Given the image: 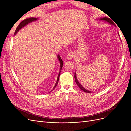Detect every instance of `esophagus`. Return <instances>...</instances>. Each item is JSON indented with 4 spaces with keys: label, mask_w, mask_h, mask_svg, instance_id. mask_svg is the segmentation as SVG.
<instances>
[{
    "label": "esophagus",
    "mask_w": 131,
    "mask_h": 131,
    "mask_svg": "<svg viewBox=\"0 0 131 131\" xmlns=\"http://www.w3.org/2000/svg\"><path fill=\"white\" fill-rule=\"evenodd\" d=\"M73 57H74L73 53L71 52V53H68V54L67 55L66 58L68 59H72L73 58Z\"/></svg>",
    "instance_id": "34e87169"
}]
</instances>
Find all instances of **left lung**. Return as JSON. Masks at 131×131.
<instances>
[{
  "mask_svg": "<svg viewBox=\"0 0 131 131\" xmlns=\"http://www.w3.org/2000/svg\"><path fill=\"white\" fill-rule=\"evenodd\" d=\"M99 19H100V20H102V21H105V22H108V23H110V24H112V25H114V26H115V23H114V22H113L110 18H108V17H103V18H100ZM118 35H119V34H118ZM74 78H75V82H76L77 85L79 86V88H80L81 90H82L83 91H84V92H86V93H92V92H91V91H89V90H88L85 89L84 88V87H83V86L80 84V83H79V82L78 80H77V76H76V73H75V75H74Z\"/></svg>",
  "mask_w": 131,
  "mask_h": 131,
  "instance_id": "obj_1",
  "label": "left lung"
}]
</instances>
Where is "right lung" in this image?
<instances>
[{"label":"right lung","mask_w":131,"mask_h":131,"mask_svg":"<svg viewBox=\"0 0 131 131\" xmlns=\"http://www.w3.org/2000/svg\"><path fill=\"white\" fill-rule=\"evenodd\" d=\"M37 19H38V18H34V17H30V18H26L25 19H24L23 21H22L20 23H19V25L18 26V27H17L16 29L15 30V35L16 34V33L18 32V31H19V30H20L22 28H23V27H25V26H26L27 25L29 24V23L30 22H34L35 21L37 20ZM57 58L58 59H59V62H60V69H59V74L58 75V77H57V81H56V84H55L54 86L53 87V90L55 89V88L57 86V84H58V80H59V76H60V74H61V71L62 70V67H63V61L62 59H61V57L59 56V55L58 54V56H57Z\"/></svg>","instance_id":"right-lung-1"}]
</instances>
